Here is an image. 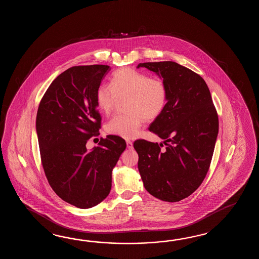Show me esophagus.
Wrapping results in <instances>:
<instances>
[{"label": "esophagus", "instance_id": "obj_1", "mask_svg": "<svg viewBox=\"0 0 259 259\" xmlns=\"http://www.w3.org/2000/svg\"><path fill=\"white\" fill-rule=\"evenodd\" d=\"M126 143H127V149L133 148V144H132V141H130V140H127V141H126Z\"/></svg>", "mask_w": 259, "mask_h": 259}]
</instances>
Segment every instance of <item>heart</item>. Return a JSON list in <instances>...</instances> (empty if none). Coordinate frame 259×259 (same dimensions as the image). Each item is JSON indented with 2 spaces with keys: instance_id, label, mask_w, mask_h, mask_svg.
I'll list each match as a JSON object with an SVG mask.
<instances>
[{
  "instance_id": "obj_1",
  "label": "heart",
  "mask_w": 259,
  "mask_h": 259,
  "mask_svg": "<svg viewBox=\"0 0 259 259\" xmlns=\"http://www.w3.org/2000/svg\"><path fill=\"white\" fill-rule=\"evenodd\" d=\"M168 90L164 80L153 78L144 72L122 68L115 72L110 85H101L96 102L105 115L111 114L119 100H126L128 114L113 117L106 124V132L125 139L136 137L144 118L153 120L165 109Z\"/></svg>"
}]
</instances>
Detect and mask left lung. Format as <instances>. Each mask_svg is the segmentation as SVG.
I'll return each instance as SVG.
<instances>
[{"label": "left lung", "instance_id": "obj_1", "mask_svg": "<svg viewBox=\"0 0 259 259\" xmlns=\"http://www.w3.org/2000/svg\"><path fill=\"white\" fill-rule=\"evenodd\" d=\"M165 81V109L149 131L163 143L137 140L138 168L146 191L165 202H179L198 189L209 169L219 133V116L204 78L172 61L141 63Z\"/></svg>", "mask_w": 259, "mask_h": 259}]
</instances>
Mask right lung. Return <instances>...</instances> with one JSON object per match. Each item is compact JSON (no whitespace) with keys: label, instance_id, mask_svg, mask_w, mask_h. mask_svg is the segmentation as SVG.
<instances>
[{"label":"right lung","instance_id":"1","mask_svg":"<svg viewBox=\"0 0 259 259\" xmlns=\"http://www.w3.org/2000/svg\"><path fill=\"white\" fill-rule=\"evenodd\" d=\"M110 70L105 65L72 66L51 83L37 112L40 158L50 186L82 209L107 197L112 170L127 146L124 139L107 135L99 146L86 148L101 128L96 92Z\"/></svg>","mask_w":259,"mask_h":259}]
</instances>
